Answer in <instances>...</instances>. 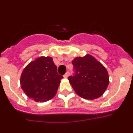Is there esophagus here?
Listing matches in <instances>:
<instances>
[{"instance_id": "esophagus-1", "label": "esophagus", "mask_w": 133, "mask_h": 133, "mask_svg": "<svg viewBox=\"0 0 133 133\" xmlns=\"http://www.w3.org/2000/svg\"><path fill=\"white\" fill-rule=\"evenodd\" d=\"M69 73L68 71V72H66V73H65V75H64V77L65 78H68V76H69Z\"/></svg>"}]
</instances>
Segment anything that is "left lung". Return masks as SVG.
<instances>
[{"instance_id":"1","label":"left lung","mask_w":133,"mask_h":133,"mask_svg":"<svg viewBox=\"0 0 133 133\" xmlns=\"http://www.w3.org/2000/svg\"><path fill=\"white\" fill-rule=\"evenodd\" d=\"M75 75L68 78L78 96L87 100H95L105 91L109 83L106 68L89 54L76 57L72 61Z\"/></svg>"}]
</instances>
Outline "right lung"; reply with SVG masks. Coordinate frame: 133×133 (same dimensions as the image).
I'll return each mask as SVG.
<instances>
[{"label":"right lung","instance_id":"1","mask_svg":"<svg viewBox=\"0 0 133 133\" xmlns=\"http://www.w3.org/2000/svg\"><path fill=\"white\" fill-rule=\"evenodd\" d=\"M63 78L51 57H39L29 63L22 72L20 84L23 91L35 102L48 101L56 95Z\"/></svg>","mask_w":133,"mask_h":133}]
</instances>
